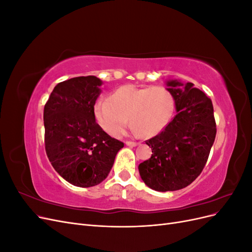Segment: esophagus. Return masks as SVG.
Listing matches in <instances>:
<instances>
[{"label": "esophagus", "mask_w": 252, "mask_h": 252, "mask_svg": "<svg viewBox=\"0 0 252 252\" xmlns=\"http://www.w3.org/2000/svg\"><path fill=\"white\" fill-rule=\"evenodd\" d=\"M125 144L127 145V146H130V147H134V146H138L139 143L136 142H132V141H126Z\"/></svg>", "instance_id": "obj_1"}]
</instances>
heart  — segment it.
Here are the masks:
<instances>
[{"mask_svg":"<svg viewBox=\"0 0 252 252\" xmlns=\"http://www.w3.org/2000/svg\"><path fill=\"white\" fill-rule=\"evenodd\" d=\"M172 110V97L162 86L135 87L125 85L114 90L108 101L95 105L97 123L114 138L129 125V117L136 132L155 135L165 127Z\"/></svg>","mask_w":252,"mask_h":252,"instance_id":"obj_1","label":"heart"}]
</instances>
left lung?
<instances>
[{
    "instance_id": "8db88e82",
    "label": "left lung",
    "mask_w": 252,
    "mask_h": 252,
    "mask_svg": "<svg viewBox=\"0 0 252 252\" xmlns=\"http://www.w3.org/2000/svg\"><path fill=\"white\" fill-rule=\"evenodd\" d=\"M177 114L163 130L146 142L151 158L139 165L145 184L157 191L185 188L199 177L217 134L210 98L192 83L167 82Z\"/></svg>"
}]
</instances>
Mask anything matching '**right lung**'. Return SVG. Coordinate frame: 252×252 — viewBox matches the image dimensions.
I'll list each match as a JSON object with an SVG mask.
<instances>
[{
  "mask_svg": "<svg viewBox=\"0 0 252 252\" xmlns=\"http://www.w3.org/2000/svg\"><path fill=\"white\" fill-rule=\"evenodd\" d=\"M101 85L94 75L61 82L44 107L46 155L61 177L78 187L103 182L124 147L95 122L94 104Z\"/></svg>",
  "mask_w": 252,
  "mask_h": 252,
  "instance_id": "1",
  "label": "right lung"
}]
</instances>
